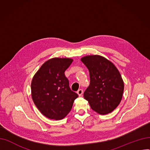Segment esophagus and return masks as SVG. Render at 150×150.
Returning <instances> with one entry per match:
<instances>
[{
	"mask_svg": "<svg viewBox=\"0 0 150 150\" xmlns=\"http://www.w3.org/2000/svg\"><path fill=\"white\" fill-rule=\"evenodd\" d=\"M76 93L78 94V96H81L83 93V91L82 89H79L76 92Z\"/></svg>",
	"mask_w": 150,
	"mask_h": 150,
	"instance_id": "34e87169",
	"label": "esophagus"
}]
</instances>
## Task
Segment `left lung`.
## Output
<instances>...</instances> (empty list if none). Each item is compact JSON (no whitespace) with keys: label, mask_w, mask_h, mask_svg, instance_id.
Wrapping results in <instances>:
<instances>
[{"label":"left lung","mask_w":150,"mask_h":150,"mask_svg":"<svg viewBox=\"0 0 150 150\" xmlns=\"http://www.w3.org/2000/svg\"><path fill=\"white\" fill-rule=\"evenodd\" d=\"M81 61L90 75V84L84 92V98L99 114L112 112L120 104L124 90L119 70L111 61L100 55H88Z\"/></svg>","instance_id":"obj_1"}]
</instances>
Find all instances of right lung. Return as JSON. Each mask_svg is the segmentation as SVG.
<instances>
[{
  "label": "right lung",
  "instance_id": "add662e5",
  "mask_svg": "<svg viewBox=\"0 0 150 150\" xmlns=\"http://www.w3.org/2000/svg\"><path fill=\"white\" fill-rule=\"evenodd\" d=\"M73 59L53 58L45 61L33 77L31 97L38 109L50 119L61 120L69 113L78 95L71 91L64 72Z\"/></svg>",
  "mask_w": 150,
  "mask_h": 150
}]
</instances>
